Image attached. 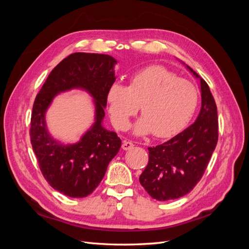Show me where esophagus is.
Instances as JSON below:
<instances>
[{
  "instance_id": "obj_1",
  "label": "esophagus",
  "mask_w": 249,
  "mask_h": 249,
  "mask_svg": "<svg viewBox=\"0 0 249 249\" xmlns=\"http://www.w3.org/2000/svg\"><path fill=\"white\" fill-rule=\"evenodd\" d=\"M133 146H134V143L132 141H127V140H124L123 142V145H122L124 150H129V149L133 148Z\"/></svg>"
}]
</instances>
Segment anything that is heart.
<instances>
[{
	"instance_id": "1",
	"label": "heart",
	"mask_w": 249,
	"mask_h": 249,
	"mask_svg": "<svg viewBox=\"0 0 249 249\" xmlns=\"http://www.w3.org/2000/svg\"><path fill=\"white\" fill-rule=\"evenodd\" d=\"M107 101L113 124L118 130L129 125L130 118L141 109L142 117L134 125L136 135L153 132L156 137H169L189 122L198 104L193 83L162 65H150L134 72L129 87L114 83Z\"/></svg>"
}]
</instances>
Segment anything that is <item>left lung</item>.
I'll use <instances>...</instances> for the list:
<instances>
[{
    "label": "left lung",
    "mask_w": 249,
    "mask_h": 249,
    "mask_svg": "<svg viewBox=\"0 0 249 249\" xmlns=\"http://www.w3.org/2000/svg\"><path fill=\"white\" fill-rule=\"evenodd\" d=\"M200 80L201 108L195 123L162 144L148 147V163L139 178L153 198L165 201L189 193L206 171L218 141V116L207 82Z\"/></svg>",
    "instance_id": "8db88e82"
}]
</instances>
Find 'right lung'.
<instances>
[{
  "instance_id": "obj_1",
  "label": "right lung",
  "mask_w": 249,
  "mask_h": 249,
  "mask_svg": "<svg viewBox=\"0 0 249 249\" xmlns=\"http://www.w3.org/2000/svg\"><path fill=\"white\" fill-rule=\"evenodd\" d=\"M116 60L105 54L73 53L51 71L36 95L31 114L30 138L39 168L47 182L66 196L86 197L103 179L122 140L102 125L107 93L115 82ZM82 88L95 99L96 123L74 145H63L47 132L45 112L59 92Z\"/></svg>"
}]
</instances>
